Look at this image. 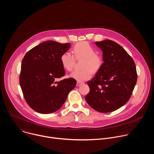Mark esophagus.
Here are the masks:
<instances>
[{
  "instance_id": "34e87169",
  "label": "esophagus",
  "mask_w": 154,
  "mask_h": 154,
  "mask_svg": "<svg viewBox=\"0 0 154 154\" xmlns=\"http://www.w3.org/2000/svg\"><path fill=\"white\" fill-rule=\"evenodd\" d=\"M84 83L83 82H79V81H77V86H80L81 85H82V84H83Z\"/></svg>"
}]
</instances>
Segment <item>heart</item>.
I'll return each mask as SVG.
<instances>
[{
  "label": "heart",
  "mask_w": 154,
  "mask_h": 154,
  "mask_svg": "<svg viewBox=\"0 0 154 154\" xmlns=\"http://www.w3.org/2000/svg\"><path fill=\"white\" fill-rule=\"evenodd\" d=\"M72 53L76 59H83L82 64V70L73 71L70 77L79 82L90 79L93 72L97 71L102 64L101 57L96 54V49L90 44L82 41L78 42L72 49ZM69 52H63L60 57V61L64 69L70 71L75 63V58Z\"/></svg>",
  "instance_id": "b5f03b06"
}]
</instances>
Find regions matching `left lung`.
Here are the masks:
<instances>
[{
  "label": "left lung",
  "instance_id": "left-lung-1",
  "mask_svg": "<svg viewBox=\"0 0 154 154\" xmlns=\"http://www.w3.org/2000/svg\"><path fill=\"white\" fill-rule=\"evenodd\" d=\"M95 44L103 52V63L88 82L90 91L85 100L99 112H112L125 105L132 94L137 81L135 64L116 42L105 39Z\"/></svg>",
  "mask_w": 154,
  "mask_h": 154
}]
</instances>
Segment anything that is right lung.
Listing matches in <instances>:
<instances>
[{"instance_id": "obj_1", "label": "right lung", "mask_w": 154, "mask_h": 154, "mask_svg": "<svg viewBox=\"0 0 154 154\" xmlns=\"http://www.w3.org/2000/svg\"><path fill=\"white\" fill-rule=\"evenodd\" d=\"M70 48V43L45 41L30 50L22 61L20 86L27 103L35 112L57 111L75 86L72 78L57 81L65 74L60 57Z\"/></svg>"}]
</instances>
